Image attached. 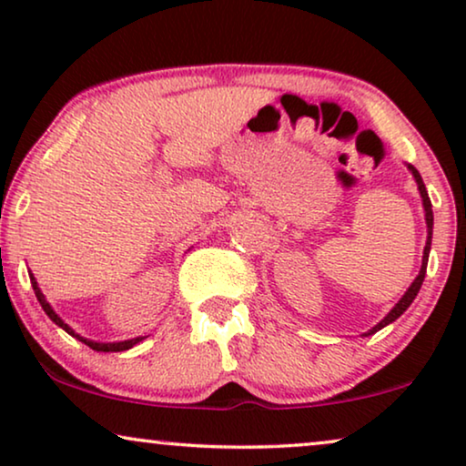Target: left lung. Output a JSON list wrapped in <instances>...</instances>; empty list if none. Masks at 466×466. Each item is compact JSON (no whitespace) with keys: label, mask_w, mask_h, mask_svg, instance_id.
<instances>
[{"label":"left lung","mask_w":466,"mask_h":466,"mask_svg":"<svg viewBox=\"0 0 466 466\" xmlns=\"http://www.w3.org/2000/svg\"><path fill=\"white\" fill-rule=\"evenodd\" d=\"M407 167H410V171L413 174V177H416V182H418V190H420V197H422V206H424V216H426V228H429V235H426V246H424V257H422V267H420V273H418V278L413 279L411 282V286L410 289H407V292L403 297H400V301L394 305V308L388 311V316L384 318V320L381 322H378L375 324V327L369 330V333H365V335H373V333H378L380 329H384L386 324H390V322H394L397 320V318L403 314V311L410 308V305L413 303V299H416V295H418V290H420V286H422V282H424V276H426V265H429V252H431V239H432V206H431V199H429V193H426V187H424V182H422V176L418 174V169L413 167V165H407Z\"/></svg>","instance_id":"1"}]
</instances>
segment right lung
Masks as SVG:
<instances>
[{
  "instance_id": "1",
  "label": "right lung",
  "mask_w": 466,
  "mask_h": 466,
  "mask_svg": "<svg viewBox=\"0 0 466 466\" xmlns=\"http://www.w3.org/2000/svg\"><path fill=\"white\" fill-rule=\"evenodd\" d=\"M31 278V286H34V292H35V297H37V301H40V305H42V309L46 311V316L50 318V320H53L56 327H61L63 330H66V333H69L72 337H76V339H80L82 343H86L88 348L91 350H95V352H123V350H129V348H133L136 346V343H139L144 339V337H133V339H127V341H116V343H99V341H91V339H85V337H80L78 333H74V329H69L66 322L61 320L59 316L55 314V309L50 308V303L46 301V297L42 295V290H40V286H37V282H35V278L34 276H29Z\"/></svg>"
}]
</instances>
